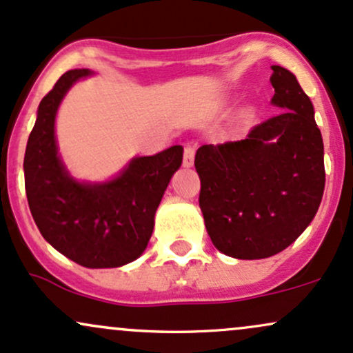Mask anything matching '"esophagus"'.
Listing matches in <instances>:
<instances>
[{
  "label": "esophagus",
  "mask_w": 353,
  "mask_h": 353,
  "mask_svg": "<svg viewBox=\"0 0 353 353\" xmlns=\"http://www.w3.org/2000/svg\"><path fill=\"white\" fill-rule=\"evenodd\" d=\"M193 161H195V148L193 145H185L183 150V165L185 166H192Z\"/></svg>",
  "instance_id": "esophagus-1"
}]
</instances>
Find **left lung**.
Returning <instances> with one entry per match:
<instances>
[{"mask_svg":"<svg viewBox=\"0 0 353 353\" xmlns=\"http://www.w3.org/2000/svg\"><path fill=\"white\" fill-rule=\"evenodd\" d=\"M282 113L245 140L196 150L200 208L213 245L240 260L285 250L314 220L325 188L322 133L295 74L272 66Z\"/></svg>","mask_w":353,"mask_h":353,"instance_id":"left-lung-1","label":"left lung"}]
</instances>
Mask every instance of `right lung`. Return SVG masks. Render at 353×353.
Segmentation results:
<instances>
[{
    "label": "right lung",
    "instance_id": "1",
    "mask_svg": "<svg viewBox=\"0 0 353 353\" xmlns=\"http://www.w3.org/2000/svg\"><path fill=\"white\" fill-rule=\"evenodd\" d=\"M90 70H70L38 106L28 138L25 187L43 239L88 268H114L145 252L158 205L183 160L180 145L153 157H137L108 181H78L59 158L54 121L59 103Z\"/></svg>",
    "mask_w": 353,
    "mask_h": 353
}]
</instances>
